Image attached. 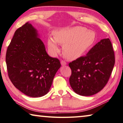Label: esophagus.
<instances>
[{
	"instance_id": "esophagus-1",
	"label": "esophagus",
	"mask_w": 123,
	"mask_h": 123,
	"mask_svg": "<svg viewBox=\"0 0 123 123\" xmlns=\"http://www.w3.org/2000/svg\"><path fill=\"white\" fill-rule=\"evenodd\" d=\"M61 64L62 66H65V65H67L66 62L65 61H63V60H62V61H61Z\"/></svg>"
}]
</instances>
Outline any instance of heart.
<instances>
[{
	"mask_svg": "<svg viewBox=\"0 0 123 123\" xmlns=\"http://www.w3.org/2000/svg\"><path fill=\"white\" fill-rule=\"evenodd\" d=\"M96 39V35L85 27L76 26L62 29L54 32V37H49L47 45L53 55L60 51L58 44L63 45L62 53L67 60H74L82 56Z\"/></svg>",
	"mask_w": 123,
	"mask_h": 123,
	"instance_id": "b5f03b06",
	"label": "heart"
}]
</instances>
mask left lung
<instances>
[{"label": "left lung", "mask_w": 123, "mask_h": 123, "mask_svg": "<svg viewBox=\"0 0 123 123\" xmlns=\"http://www.w3.org/2000/svg\"><path fill=\"white\" fill-rule=\"evenodd\" d=\"M115 64L111 41L104 38L95 45L85 56L69 63L72 73L71 87L75 93L89 96L100 91L108 82Z\"/></svg>", "instance_id": "1"}]
</instances>
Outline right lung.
<instances>
[{
	"mask_svg": "<svg viewBox=\"0 0 123 123\" xmlns=\"http://www.w3.org/2000/svg\"><path fill=\"white\" fill-rule=\"evenodd\" d=\"M8 74L16 88L31 97L49 92L61 67L58 58L49 56L37 31L26 23L15 32L6 54Z\"/></svg>",
	"mask_w": 123,
	"mask_h": 123,
	"instance_id": "obj_1",
	"label": "right lung"
}]
</instances>
